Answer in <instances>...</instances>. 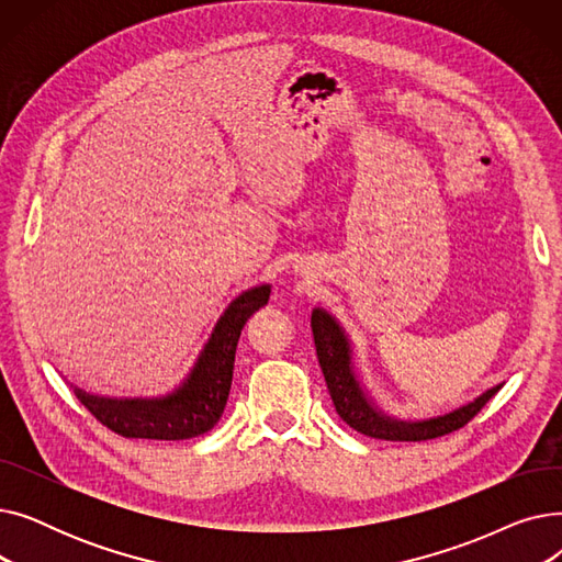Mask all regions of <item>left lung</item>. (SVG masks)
Returning <instances> with one entry per match:
<instances>
[{"instance_id": "obj_1", "label": "left lung", "mask_w": 562, "mask_h": 562, "mask_svg": "<svg viewBox=\"0 0 562 562\" xmlns=\"http://www.w3.org/2000/svg\"><path fill=\"white\" fill-rule=\"evenodd\" d=\"M312 335L316 346V358L326 378L328 392L333 396L337 415L358 432L387 441H422L449 435L474 419L483 405L501 390V385L483 392L479 398L449 412V415L422 419V422H401L385 415L360 385L356 367H352V350L344 328L333 314L326 310H312Z\"/></svg>"}]
</instances>
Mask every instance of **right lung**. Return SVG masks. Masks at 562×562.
Wrapping results in <instances>:
<instances>
[{"label":"right lung","instance_id":"1","mask_svg":"<svg viewBox=\"0 0 562 562\" xmlns=\"http://www.w3.org/2000/svg\"><path fill=\"white\" fill-rule=\"evenodd\" d=\"M271 296V284L234 299L204 344L191 373L175 392L159 398H106L75 387L77 398L109 430L134 439H191L221 419L234 371V352L246 321Z\"/></svg>","mask_w":562,"mask_h":562}]
</instances>
